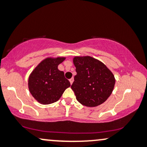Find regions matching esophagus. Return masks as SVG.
Instances as JSON below:
<instances>
[{"label": "esophagus", "mask_w": 147, "mask_h": 147, "mask_svg": "<svg viewBox=\"0 0 147 147\" xmlns=\"http://www.w3.org/2000/svg\"><path fill=\"white\" fill-rule=\"evenodd\" d=\"M69 81H70V84H72V82H73V81H74V79H73V78H71V79H69Z\"/></svg>", "instance_id": "1"}]
</instances>
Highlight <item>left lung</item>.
<instances>
[{"mask_svg": "<svg viewBox=\"0 0 147 147\" xmlns=\"http://www.w3.org/2000/svg\"><path fill=\"white\" fill-rule=\"evenodd\" d=\"M73 63L77 75L71 88L82 105L95 107L102 104L113 90V74L100 61L89 56L75 57Z\"/></svg>", "mask_w": 147, "mask_h": 147, "instance_id": "1", "label": "left lung"}]
</instances>
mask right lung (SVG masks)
I'll use <instances>...</instances> for the list:
<instances>
[{
    "label": "right lung",
    "instance_id": "1",
    "mask_svg": "<svg viewBox=\"0 0 147 147\" xmlns=\"http://www.w3.org/2000/svg\"><path fill=\"white\" fill-rule=\"evenodd\" d=\"M65 59V57H48L30 74L28 88L37 102L43 104L56 102L65 89L70 86V82L64 77V72L58 69V65Z\"/></svg>",
    "mask_w": 147,
    "mask_h": 147
}]
</instances>
